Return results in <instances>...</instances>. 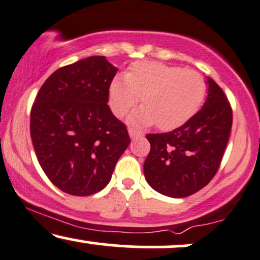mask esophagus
<instances>
[{"instance_id": "esophagus-1", "label": "esophagus", "mask_w": 260, "mask_h": 260, "mask_svg": "<svg viewBox=\"0 0 260 260\" xmlns=\"http://www.w3.org/2000/svg\"><path fill=\"white\" fill-rule=\"evenodd\" d=\"M128 133H129V137L132 139L140 138V137H143V133L140 132V131L134 129V128H128Z\"/></svg>"}]
</instances>
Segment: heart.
Returning <instances> with one entry per match:
<instances>
[{
	"mask_svg": "<svg viewBox=\"0 0 260 260\" xmlns=\"http://www.w3.org/2000/svg\"><path fill=\"white\" fill-rule=\"evenodd\" d=\"M207 84L198 72L156 61L134 63L126 76H117L110 84L111 110L118 117L138 104L143 109L131 121L149 126L155 122L162 131L184 124L198 112Z\"/></svg>",
	"mask_w": 260,
	"mask_h": 260,
	"instance_id": "1",
	"label": "heart"
}]
</instances>
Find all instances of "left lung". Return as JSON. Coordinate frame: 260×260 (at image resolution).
Listing matches in <instances>:
<instances>
[{"instance_id":"left-lung-1","label":"left lung","mask_w":260,"mask_h":260,"mask_svg":"<svg viewBox=\"0 0 260 260\" xmlns=\"http://www.w3.org/2000/svg\"><path fill=\"white\" fill-rule=\"evenodd\" d=\"M204 105L183 126L168 133L147 134L150 153L144 161L145 180L153 189L184 198L215 176L232 127V109L222 89L207 78Z\"/></svg>"}]
</instances>
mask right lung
Wrapping results in <instances>:
<instances>
[{
  "mask_svg": "<svg viewBox=\"0 0 260 260\" xmlns=\"http://www.w3.org/2000/svg\"><path fill=\"white\" fill-rule=\"evenodd\" d=\"M117 68L91 56L58 68L39 90L30 137L41 169L63 192L85 197L107 186L131 139L110 110Z\"/></svg>",
  "mask_w": 260,
  "mask_h": 260,
  "instance_id": "1",
  "label": "right lung"
}]
</instances>
